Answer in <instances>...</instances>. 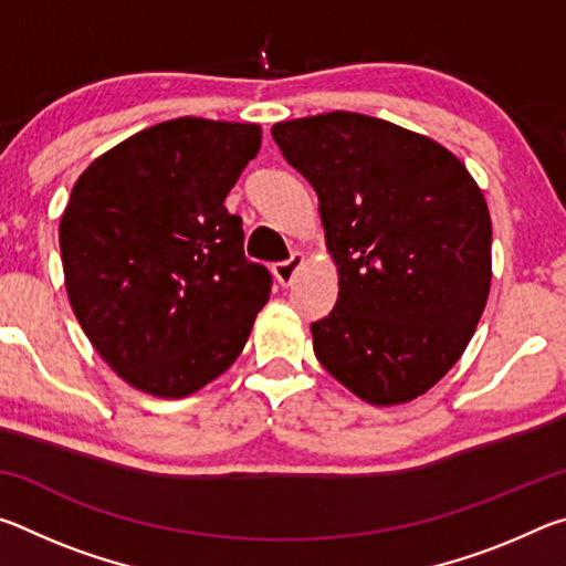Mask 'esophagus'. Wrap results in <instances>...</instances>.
I'll return each instance as SVG.
<instances>
[{"label": "esophagus", "instance_id": "1", "mask_svg": "<svg viewBox=\"0 0 566 566\" xmlns=\"http://www.w3.org/2000/svg\"><path fill=\"white\" fill-rule=\"evenodd\" d=\"M302 264H304V254H302V252H292L290 260L276 262V264H274V276H276V282H280L282 286H290V284L294 282L296 272L302 270Z\"/></svg>", "mask_w": 566, "mask_h": 566}]
</instances>
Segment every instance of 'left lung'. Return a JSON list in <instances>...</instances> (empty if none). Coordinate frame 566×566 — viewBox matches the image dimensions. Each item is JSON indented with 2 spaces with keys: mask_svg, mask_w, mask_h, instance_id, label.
I'll use <instances>...</instances> for the list:
<instances>
[{
  "mask_svg": "<svg viewBox=\"0 0 566 566\" xmlns=\"http://www.w3.org/2000/svg\"><path fill=\"white\" fill-rule=\"evenodd\" d=\"M284 159L317 191L339 272L314 354L369 405L432 389L482 317L492 282V222L452 151L357 112L280 122Z\"/></svg>",
  "mask_w": 566,
  "mask_h": 566,
  "instance_id": "obj_1",
  "label": "left lung"
}]
</instances>
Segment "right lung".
Here are the masks:
<instances>
[{"instance_id": "right-lung-1", "label": "right lung", "mask_w": 566, "mask_h": 566, "mask_svg": "<svg viewBox=\"0 0 566 566\" xmlns=\"http://www.w3.org/2000/svg\"><path fill=\"white\" fill-rule=\"evenodd\" d=\"M262 145L256 124L179 117L82 171L60 222L66 294L102 359L179 399L232 367L272 274L244 256L224 199Z\"/></svg>"}]
</instances>
